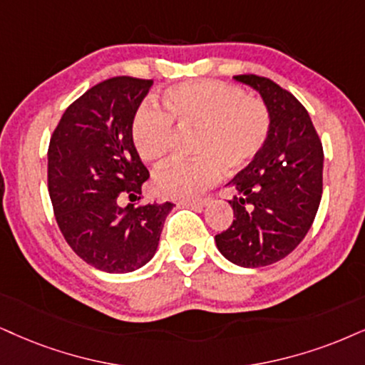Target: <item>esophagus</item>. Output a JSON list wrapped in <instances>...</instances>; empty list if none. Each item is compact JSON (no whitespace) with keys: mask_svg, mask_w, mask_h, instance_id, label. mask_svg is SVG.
Instances as JSON below:
<instances>
[{"mask_svg":"<svg viewBox=\"0 0 365 365\" xmlns=\"http://www.w3.org/2000/svg\"><path fill=\"white\" fill-rule=\"evenodd\" d=\"M208 203V200H192V201H179V205L181 206H187V208H196V210H201L203 206Z\"/></svg>","mask_w":365,"mask_h":365,"instance_id":"esophagus-1","label":"esophagus"}]
</instances>
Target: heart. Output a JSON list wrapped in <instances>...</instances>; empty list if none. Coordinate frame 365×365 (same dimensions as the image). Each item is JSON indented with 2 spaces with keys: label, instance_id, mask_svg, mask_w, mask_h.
<instances>
[{
  "label": "heart",
  "instance_id": "b5f03b06",
  "mask_svg": "<svg viewBox=\"0 0 365 365\" xmlns=\"http://www.w3.org/2000/svg\"><path fill=\"white\" fill-rule=\"evenodd\" d=\"M164 111L143 105L135 115L132 140L143 162L168 155L179 130H197L191 162H169L154 174L162 197L190 201L222 178L223 168L238 173L257 159L271 133V113L242 88L220 81H197L170 88L162 98Z\"/></svg>",
  "mask_w": 365,
  "mask_h": 365
}]
</instances>
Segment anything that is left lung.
Segmentation results:
<instances>
[{
	"label": "left lung",
	"instance_id": "left-lung-1",
	"mask_svg": "<svg viewBox=\"0 0 365 365\" xmlns=\"http://www.w3.org/2000/svg\"><path fill=\"white\" fill-rule=\"evenodd\" d=\"M254 88L271 113L262 152L232 179L233 222L215 237L225 259L264 267L284 259L307 237L323 191V147L307 108L279 84L255 74L235 76Z\"/></svg>",
	"mask_w": 365,
	"mask_h": 365
}]
</instances>
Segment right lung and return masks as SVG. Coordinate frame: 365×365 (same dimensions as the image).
Here are the masks:
<instances>
[{
	"label": "right lung",
	"mask_w": 365,
	"mask_h": 365,
	"mask_svg": "<svg viewBox=\"0 0 365 365\" xmlns=\"http://www.w3.org/2000/svg\"><path fill=\"white\" fill-rule=\"evenodd\" d=\"M152 79L118 76L96 84L62 115L48 143V195L66 242L105 272L140 269L154 257L173 203L135 206L148 170L132 125Z\"/></svg>",
	"instance_id": "1"
}]
</instances>
